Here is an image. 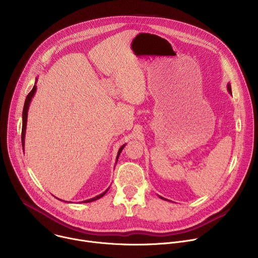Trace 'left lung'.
<instances>
[{
	"instance_id": "left-lung-1",
	"label": "left lung",
	"mask_w": 258,
	"mask_h": 258,
	"mask_svg": "<svg viewBox=\"0 0 258 258\" xmlns=\"http://www.w3.org/2000/svg\"><path fill=\"white\" fill-rule=\"evenodd\" d=\"M228 92L232 95V89H231V84H229L228 83ZM159 198L160 199H162V200H166V201H169V200H167V199H165V198H163V197H161V196H159Z\"/></svg>"
}]
</instances>
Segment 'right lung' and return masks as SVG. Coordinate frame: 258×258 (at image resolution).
<instances>
[{"instance_id": "obj_1", "label": "right lung", "mask_w": 258, "mask_h": 258, "mask_svg": "<svg viewBox=\"0 0 258 258\" xmlns=\"http://www.w3.org/2000/svg\"><path fill=\"white\" fill-rule=\"evenodd\" d=\"M36 82H38V78L35 79L34 86H33L32 90H31V92L27 95V97H26V99H25V102H24V107H23V112H22V134H21V142H22V149H23V150H24L25 132H26V123H27V112H28V109H29L30 102H31V100H32V98H33V96H34V94H35V92H36V86H35ZM125 145H126V144H123V145L120 147V148H119V150H118V152H117V156H116V162H115V164L117 163L118 157H119V155H120L121 151L123 150V148L125 147ZM109 188H110V187H109ZM109 188H108L107 190H105L102 194H100V195H98V196H96V197H94V198H91V199L85 200V201H83L82 203H89V202H93V201H96V200H98V199L102 198V197L107 193V191L109 190ZM57 199H58V198H57ZM59 200H60V199H59Z\"/></svg>"}]
</instances>
